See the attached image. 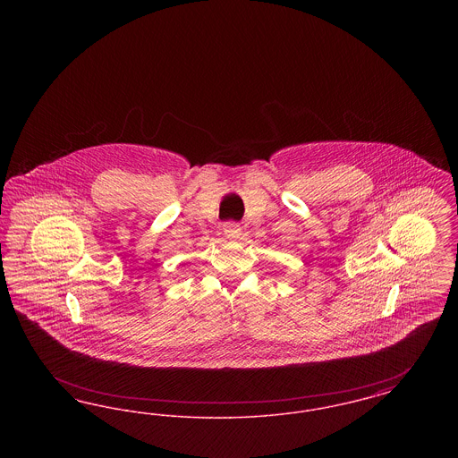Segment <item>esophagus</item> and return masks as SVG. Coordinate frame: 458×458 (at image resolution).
<instances>
[{
    "mask_svg": "<svg viewBox=\"0 0 458 458\" xmlns=\"http://www.w3.org/2000/svg\"><path fill=\"white\" fill-rule=\"evenodd\" d=\"M223 233L226 239H239L240 237V225L237 221H226L223 225Z\"/></svg>",
    "mask_w": 458,
    "mask_h": 458,
    "instance_id": "esophagus-1",
    "label": "esophagus"
}]
</instances>
